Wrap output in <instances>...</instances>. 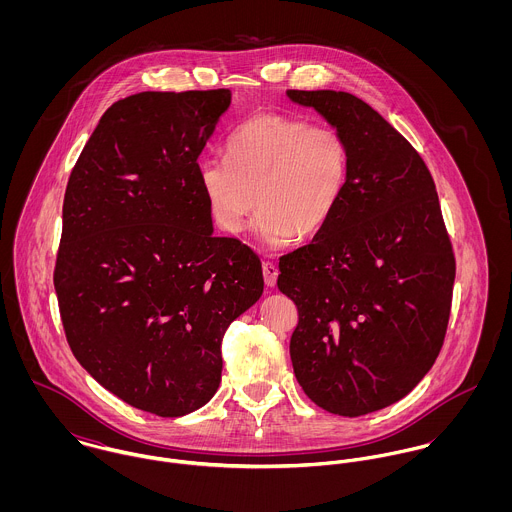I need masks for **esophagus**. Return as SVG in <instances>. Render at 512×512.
I'll use <instances>...</instances> for the list:
<instances>
[{
  "label": "esophagus",
  "instance_id": "esophagus-1",
  "mask_svg": "<svg viewBox=\"0 0 512 512\" xmlns=\"http://www.w3.org/2000/svg\"><path fill=\"white\" fill-rule=\"evenodd\" d=\"M262 274H264V282L268 288H274L278 282V266L274 262H262Z\"/></svg>",
  "mask_w": 512,
  "mask_h": 512
}]
</instances>
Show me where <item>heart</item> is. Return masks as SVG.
I'll return each mask as SVG.
<instances>
[{"label": "heart", "instance_id": "heart-1", "mask_svg": "<svg viewBox=\"0 0 512 512\" xmlns=\"http://www.w3.org/2000/svg\"><path fill=\"white\" fill-rule=\"evenodd\" d=\"M351 171L345 136L305 118L256 114L226 140V159L199 163V189L220 232L236 236L252 211L256 236L286 246L319 234L337 215Z\"/></svg>", "mask_w": 512, "mask_h": 512}]
</instances>
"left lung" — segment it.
I'll list each match as a JSON object with an SVG mask.
<instances>
[{
	"label": "left lung",
	"instance_id": "left-lung-1",
	"mask_svg": "<svg viewBox=\"0 0 512 512\" xmlns=\"http://www.w3.org/2000/svg\"><path fill=\"white\" fill-rule=\"evenodd\" d=\"M339 130L349 185L311 244L280 258L295 301L293 372L323 410L365 416L404 398L443 345L455 258L434 179L410 142L349 92L288 90Z\"/></svg>",
	"mask_w": 512,
	"mask_h": 512
}]
</instances>
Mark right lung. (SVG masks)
Segmentation results:
<instances>
[{"label": "right lung", "instance_id": "add662e5", "mask_svg": "<svg viewBox=\"0 0 512 512\" xmlns=\"http://www.w3.org/2000/svg\"><path fill=\"white\" fill-rule=\"evenodd\" d=\"M228 88L140 92L100 118L63 205L55 292L76 361L161 418L205 406L228 325L264 292L260 258L215 236L199 155Z\"/></svg>", "mask_w": 512, "mask_h": 512}]
</instances>
